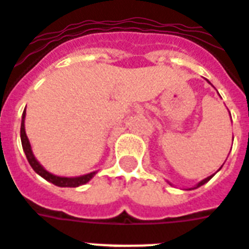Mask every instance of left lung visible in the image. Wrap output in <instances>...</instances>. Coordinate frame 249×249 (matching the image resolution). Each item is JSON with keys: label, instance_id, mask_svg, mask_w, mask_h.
Wrapping results in <instances>:
<instances>
[{"label": "left lung", "instance_id": "obj_1", "mask_svg": "<svg viewBox=\"0 0 249 249\" xmlns=\"http://www.w3.org/2000/svg\"><path fill=\"white\" fill-rule=\"evenodd\" d=\"M207 81H208V80H207ZM208 82H209V81H208ZM209 84H211V82H209ZM211 85H212V84H211ZM212 176H213V175H212ZM212 176H208V178H204V180H201L200 183L196 184V185H195V187H193V188H189V189H196V188L201 187V185H204V184H205V183H208L209 180L212 178ZM169 184H171V183H169ZM171 185H172V184H171Z\"/></svg>", "mask_w": 249, "mask_h": 249}]
</instances>
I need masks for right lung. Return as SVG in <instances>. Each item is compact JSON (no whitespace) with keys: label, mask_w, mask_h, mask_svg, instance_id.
Segmentation results:
<instances>
[{"label":"right lung","mask_w":249,"mask_h":249,"mask_svg":"<svg viewBox=\"0 0 249 249\" xmlns=\"http://www.w3.org/2000/svg\"><path fill=\"white\" fill-rule=\"evenodd\" d=\"M25 116H26V110H24L22 120H21V144H22V149H24L25 155H26V159L29 161L30 167L33 168V171L37 175H40L41 178H45L46 181H49V183L54 184L57 187L61 188H76L87 184L88 181H90V178L96 175V172L87 173V175H82V176H78V178H61V176H56L53 173L48 172L45 168L42 167L40 162H38V160L36 159L35 155H33L29 139H28L26 132H25Z\"/></svg>","instance_id":"right-lung-1"}]
</instances>
